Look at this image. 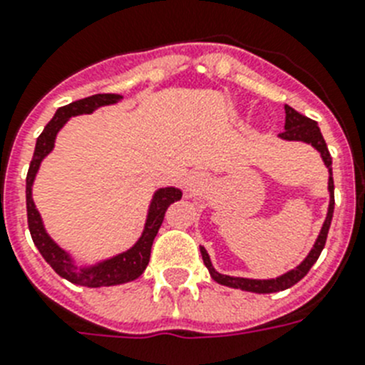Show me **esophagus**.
I'll return each mask as SVG.
<instances>
[{
  "label": "esophagus",
  "instance_id": "1",
  "mask_svg": "<svg viewBox=\"0 0 365 365\" xmlns=\"http://www.w3.org/2000/svg\"><path fill=\"white\" fill-rule=\"evenodd\" d=\"M206 186H208V177L202 172H190L188 177L185 179V192L188 197L201 195Z\"/></svg>",
  "mask_w": 365,
  "mask_h": 365
}]
</instances>
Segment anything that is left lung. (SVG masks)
<instances>
[{
    "label": "left lung",
    "mask_w": 365,
    "mask_h": 365,
    "mask_svg": "<svg viewBox=\"0 0 365 365\" xmlns=\"http://www.w3.org/2000/svg\"><path fill=\"white\" fill-rule=\"evenodd\" d=\"M279 138H282V140H289V143L311 144V146L320 153L322 160H324L325 168H327L329 208H327V215H325L324 225H322L320 234H318V237H316L314 245H312L311 248V252L307 254V257H305L298 267L291 269L289 272L282 274V276H278V278H269V279L237 278V276H227V274L217 272V270L214 269V265H212L210 256H208V252H206V248L199 247L206 269H208V272H210L212 279L217 282L219 285L232 287V289H241V291H248V292H256V294H270V292L285 291V289H289V287L296 285V283H298L299 279L309 272V269L314 265L316 259L320 257L322 250H324L325 240H327V232H329V227H331V219H333V212H334L333 159H331V155H329L327 144H325L324 137H322L318 124H316L314 120H311V118L305 117V115H302V113L296 111V109H292L291 106H285V131L279 133Z\"/></svg>",
    "instance_id": "left-lung-1"
}]
</instances>
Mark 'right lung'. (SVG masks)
Segmentation results:
<instances>
[{
    "label": "right lung",
    "instance_id": "1",
    "mask_svg": "<svg viewBox=\"0 0 365 365\" xmlns=\"http://www.w3.org/2000/svg\"><path fill=\"white\" fill-rule=\"evenodd\" d=\"M122 98L124 96L117 95V93H104V95H93L87 96V98L76 100V102H71V104L58 109L54 113L53 120L45 125V130L38 137L27 173L25 197H27V221L32 241H34L36 248L43 256V259L53 267L58 276H62L63 279L74 283V285L91 287V289L122 285V283H130L137 279L150 263L151 245H153L155 235H157L160 225H163L164 212L172 202L180 201V197H182V192L175 186H164V188L155 190L150 205H148L146 221H144L140 237L128 250L115 254L111 257H104V259H83L82 256H76L73 250L60 247L47 232L41 214L38 212L34 199H32V186H34V180H36L43 159L54 150L58 133L62 131L63 125L73 117L91 115V113L104 108V106L118 104Z\"/></svg>",
    "mask_w": 365,
    "mask_h": 365
}]
</instances>
